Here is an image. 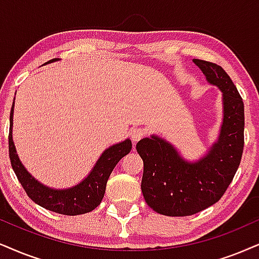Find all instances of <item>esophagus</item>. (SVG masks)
Instances as JSON below:
<instances>
[{
	"label": "esophagus",
	"instance_id": "1",
	"mask_svg": "<svg viewBox=\"0 0 259 259\" xmlns=\"http://www.w3.org/2000/svg\"><path fill=\"white\" fill-rule=\"evenodd\" d=\"M132 140L134 142H137V141H140L142 137L146 136V129H143V127H134L132 130Z\"/></svg>",
	"mask_w": 259,
	"mask_h": 259
}]
</instances>
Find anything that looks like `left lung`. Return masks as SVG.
I'll return each mask as SVG.
<instances>
[{
	"label": "left lung",
	"instance_id": "left-lung-1",
	"mask_svg": "<svg viewBox=\"0 0 259 259\" xmlns=\"http://www.w3.org/2000/svg\"><path fill=\"white\" fill-rule=\"evenodd\" d=\"M194 62L224 94V123L218 142L195 163L184 161L169 143L156 136L136 145L143 160V197L153 210L167 217H189L215 204L233 181L244 150V103L237 87L220 65L196 58Z\"/></svg>",
	"mask_w": 259,
	"mask_h": 259
}]
</instances>
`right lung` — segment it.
Here are the masks:
<instances>
[{
	"label": "right lung",
	"mask_w": 259,
	"mask_h": 259,
	"mask_svg": "<svg viewBox=\"0 0 259 259\" xmlns=\"http://www.w3.org/2000/svg\"><path fill=\"white\" fill-rule=\"evenodd\" d=\"M57 60L58 58H54V60L49 61L48 63ZM13 107H14V103H13L11 118H9L11 119L8 136L9 159H11L12 167L28 197L48 210L63 215H71V217L86 214V212L96 209L103 201L107 179H109L114 166L118 163L124 155H126L132 150V141L125 140L118 145H114L106 149L100 156V159L98 160L97 165L94 166L91 175L78 185L67 190L49 189L38 183L26 171V168L22 166L18 155H16L14 143L12 140Z\"/></svg>",
	"instance_id": "1"
}]
</instances>
